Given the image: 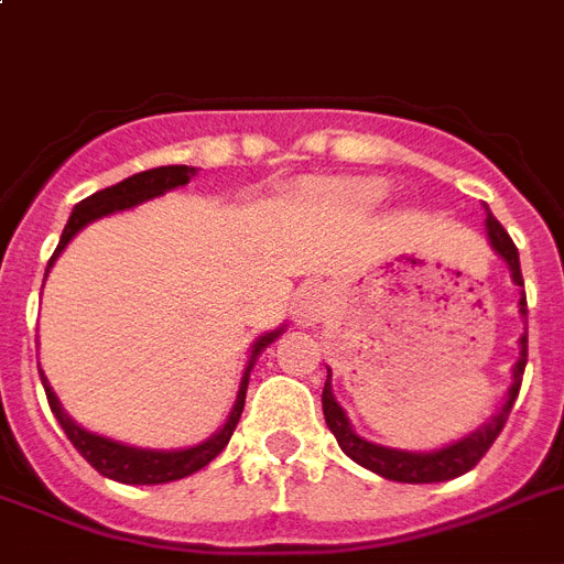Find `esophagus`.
Returning <instances> with one entry per match:
<instances>
[{
    "instance_id": "esophagus-1",
    "label": "esophagus",
    "mask_w": 564,
    "mask_h": 564,
    "mask_svg": "<svg viewBox=\"0 0 564 564\" xmlns=\"http://www.w3.org/2000/svg\"><path fill=\"white\" fill-rule=\"evenodd\" d=\"M327 310V295L322 286H304V290L295 295V304H292V316L299 325H316L322 322Z\"/></svg>"
}]
</instances>
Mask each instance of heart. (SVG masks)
Wrapping results in <instances>:
<instances>
[{
    "label": "heart",
    "mask_w": 564,
    "mask_h": 564,
    "mask_svg": "<svg viewBox=\"0 0 564 564\" xmlns=\"http://www.w3.org/2000/svg\"><path fill=\"white\" fill-rule=\"evenodd\" d=\"M334 195L339 202L354 204V207H371L386 195V187L375 178H354L334 184Z\"/></svg>",
    "instance_id": "heart-1"
}]
</instances>
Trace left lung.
I'll list each match as a JSON object with an SVG mask.
<instances>
[{
	"instance_id": "obj_1",
	"label": "left lung",
	"mask_w": 564,
	"mask_h": 564,
	"mask_svg": "<svg viewBox=\"0 0 564 564\" xmlns=\"http://www.w3.org/2000/svg\"><path fill=\"white\" fill-rule=\"evenodd\" d=\"M486 234H489L491 248L498 251L503 260H507L509 272H512V281L518 286H524V278H521V263H518V248L512 242V237L507 234V228L500 225L491 213H486ZM521 316H527V295L521 292ZM521 345V354H518V362L512 366V386H509L507 401L495 415H491L486 424L468 433L465 438L454 442V445L442 447V451H430V454H415V451H398V447H383L375 445V442H366L362 436H357L351 427V421L345 419V410L336 403L334 392H330V369H327V383L322 389V410H325V421L330 433L336 436L339 447L345 454L351 456L354 463L369 468V471L380 474L386 480L398 482H445L454 480L459 474L471 471L474 465L480 463L486 451L495 445V438L500 436V430L507 424L509 410L518 398V389H521V377H524L527 366V334L518 339Z\"/></svg>"
}]
</instances>
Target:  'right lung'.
<instances>
[{
  "label": "right lung",
  "instance_id": "obj_1",
  "mask_svg": "<svg viewBox=\"0 0 564 564\" xmlns=\"http://www.w3.org/2000/svg\"><path fill=\"white\" fill-rule=\"evenodd\" d=\"M195 175L193 166H158V170H145L137 172L131 178L119 181L113 187L99 189V193L87 195L82 204H75L73 216L66 221L64 234H61V242H57L55 254L48 260L46 274L52 269V263L57 260V254L69 246V239L84 228V225H90V221L101 219V216H110V213L117 210H128V207H134L140 202H149L154 195L170 193L175 187H184L189 184V178ZM283 334V327L272 330V334H263L251 345V357H248V366L242 371V380H239V392L237 401H234V410H230L228 421L221 424V430L216 436H210L207 442L195 447H184V451H145V447H131L122 445V442H113V438L96 436L90 430L78 427L66 410L57 401L55 389L48 386L46 375L40 369V380H43V389H46L48 406L55 412L57 424L64 427V433L69 436V442L75 445V451L87 459V463L101 474V477H110V480L117 482H131V486H154V482H172L181 480V477H189V474L202 471L204 465L213 463L216 456L225 451V445L234 436V430H237V421L242 415V406H246V392H248V375L254 369L257 357L263 351L265 345H272L278 336Z\"/></svg>",
  "mask_w": 564,
  "mask_h": 564
}]
</instances>
